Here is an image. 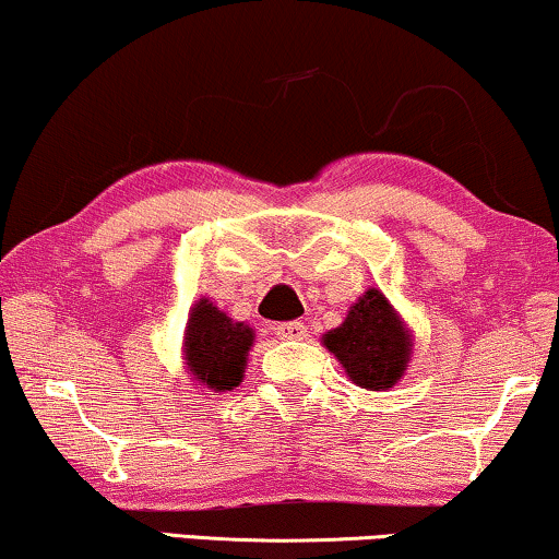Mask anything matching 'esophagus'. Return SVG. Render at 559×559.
<instances>
[{
  "label": "esophagus",
  "mask_w": 559,
  "mask_h": 559,
  "mask_svg": "<svg viewBox=\"0 0 559 559\" xmlns=\"http://www.w3.org/2000/svg\"><path fill=\"white\" fill-rule=\"evenodd\" d=\"M274 335L282 341H300L308 335V325L302 320H289V323H277L274 325Z\"/></svg>",
  "instance_id": "34e87169"
}]
</instances>
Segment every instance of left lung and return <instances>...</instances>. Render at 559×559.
<instances>
[{
	"label": "left lung",
	"mask_w": 559,
	"mask_h": 559,
	"mask_svg": "<svg viewBox=\"0 0 559 559\" xmlns=\"http://www.w3.org/2000/svg\"><path fill=\"white\" fill-rule=\"evenodd\" d=\"M323 343L350 381L371 392H384L400 381L412 350L409 333L379 289H369Z\"/></svg>",
	"instance_id": "obj_1"
}]
</instances>
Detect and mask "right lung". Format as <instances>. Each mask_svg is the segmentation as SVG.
<instances>
[{
    "label": "right lung",
    "mask_w": 559,
    "mask_h": 559,
    "mask_svg": "<svg viewBox=\"0 0 559 559\" xmlns=\"http://www.w3.org/2000/svg\"><path fill=\"white\" fill-rule=\"evenodd\" d=\"M254 343L249 325L234 323L226 312L201 300L190 312L186 331V358L193 377L213 392L239 386L247 354Z\"/></svg>",
    "instance_id": "right-lung-1"
}]
</instances>
